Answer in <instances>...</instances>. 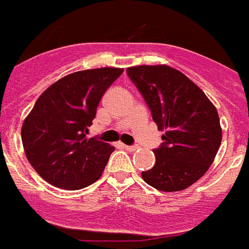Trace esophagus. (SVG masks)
Wrapping results in <instances>:
<instances>
[{
	"label": "esophagus",
	"mask_w": 249,
	"mask_h": 249,
	"mask_svg": "<svg viewBox=\"0 0 249 249\" xmlns=\"http://www.w3.org/2000/svg\"><path fill=\"white\" fill-rule=\"evenodd\" d=\"M124 148L126 149V151H129V152H133V151H135V149L138 148V145H126V144H124Z\"/></svg>",
	"instance_id": "34e87169"
}]
</instances>
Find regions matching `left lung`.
Returning a JSON list of instances; mask_svg holds the SVG:
<instances>
[{"instance_id": "1", "label": "left lung", "mask_w": 249, "mask_h": 249, "mask_svg": "<svg viewBox=\"0 0 249 249\" xmlns=\"http://www.w3.org/2000/svg\"><path fill=\"white\" fill-rule=\"evenodd\" d=\"M142 93L163 143L153 149L156 163L142 171L143 180L162 192L187 189L215 160L223 130L216 107L183 72L167 65L126 69Z\"/></svg>"}]
</instances>
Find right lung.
Listing matches in <instances>:
<instances>
[{
  "label": "right lung",
  "instance_id": "obj_1",
  "mask_svg": "<svg viewBox=\"0 0 249 249\" xmlns=\"http://www.w3.org/2000/svg\"><path fill=\"white\" fill-rule=\"evenodd\" d=\"M124 69L82 70L48 87L21 126L26 159L44 180L78 191L101 178L114 147L86 138L107 88Z\"/></svg>",
  "mask_w": 249,
  "mask_h": 249
}]
</instances>
